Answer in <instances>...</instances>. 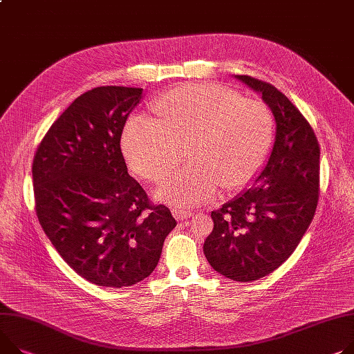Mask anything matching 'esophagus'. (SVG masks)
<instances>
[{"instance_id":"obj_1","label":"esophagus","mask_w":354,"mask_h":354,"mask_svg":"<svg viewBox=\"0 0 354 354\" xmlns=\"http://www.w3.org/2000/svg\"><path fill=\"white\" fill-rule=\"evenodd\" d=\"M193 214H194L193 211L185 209V208H181V207H174V208H173V215L176 216V218H177L178 221H183V220H188V218H192Z\"/></svg>"}]
</instances>
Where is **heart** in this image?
I'll list each match as a JSON object with an SVG mask.
<instances>
[{"instance_id":"obj_1","label":"heart","mask_w":354,"mask_h":354,"mask_svg":"<svg viewBox=\"0 0 354 354\" xmlns=\"http://www.w3.org/2000/svg\"><path fill=\"white\" fill-rule=\"evenodd\" d=\"M160 120L134 115L123 131L130 167L147 181H158L176 165L181 145L192 142V165L176 169L157 189L169 204L209 200L224 185L247 184L268 153L274 120L261 102L232 89L193 85L174 89L157 102Z\"/></svg>"}]
</instances>
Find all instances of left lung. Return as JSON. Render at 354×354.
<instances>
[{
	"mask_svg": "<svg viewBox=\"0 0 354 354\" xmlns=\"http://www.w3.org/2000/svg\"><path fill=\"white\" fill-rule=\"evenodd\" d=\"M234 77L262 96L275 118V139L251 188L211 212L214 228L203 248L218 274L252 282L279 268L310 225L320 149L308 120L282 92L247 75Z\"/></svg>",
	"mask_w": 354,
	"mask_h": 354,
	"instance_id": "obj_1",
	"label": "left lung"
}]
</instances>
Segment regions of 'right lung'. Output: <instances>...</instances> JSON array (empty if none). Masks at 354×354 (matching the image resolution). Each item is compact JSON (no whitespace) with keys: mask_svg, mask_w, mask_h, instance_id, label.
I'll return each instance as SVG.
<instances>
[{"mask_svg":"<svg viewBox=\"0 0 354 354\" xmlns=\"http://www.w3.org/2000/svg\"><path fill=\"white\" fill-rule=\"evenodd\" d=\"M142 88L100 86L76 97L53 122L32 162L39 224L64 261L107 288L147 278L177 225L166 205H151L127 173L123 127Z\"/></svg>","mask_w":354,"mask_h":354,"instance_id":"add662e5","label":"right lung"}]
</instances>
